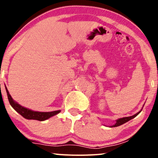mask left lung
I'll use <instances>...</instances> for the list:
<instances>
[{"mask_svg":"<svg viewBox=\"0 0 158 158\" xmlns=\"http://www.w3.org/2000/svg\"><path fill=\"white\" fill-rule=\"evenodd\" d=\"M141 110H140V111H141ZM140 111H139L138 113H137L136 114H135V115L131 116V117H123V118H119L118 119H117V120H116L115 124L113 125V126H110V128H112V127L119 126H121V125H123V124H124V123H126V122H128V121L131 120V119L135 118V117H137V116L138 115V114H139V112H140Z\"/></svg>","mask_w":158,"mask_h":158,"instance_id":"obj_1","label":"left lung"}]
</instances>
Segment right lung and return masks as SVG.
<instances>
[{
	"label": "right lung",
	"mask_w": 158,
	"mask_h": 158,
	"mask_svg": "<svg viewBox=\"0 0 158 158\" xmlns=\"http://www.w3.org/2000/svg\"><path fill=\"white\" fill-rule=\"evenodd\" d=\"M6 90L7 94V97H8L9 102H10L11 106L15 109L18 113L21 114L23 117H24L25 119H36V120L39 121H44L46 120L52 116L56 115L57 114H59L61 111L60 110H54V111L51 112H39V111H34L28 108H24V107L21 106V105H19V103H17L13 100L11 95L9 93L8 90H7L6 87Z\"/></svg>",
	"instance_id": "add662e5"
}]
</instances>
